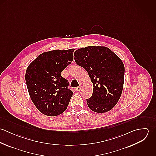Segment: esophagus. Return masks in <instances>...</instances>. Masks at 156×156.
I'll list each match as a JSON object with an SVG mask.
<instances>
[{"label": "esophagus", "instance_id": "esophagus-1", "mask_svg": "<svg viewBox=\"0 0 156 156\" xmlns=\"http://www.w3.org/2000/svg\"><path fill=\"white\" fill-rule=\"evenodd\" d=\"M82 85H80L79 87H76V88H75V90L76 91H80V89H82Z\"/></svg>", "mask_w": 156, "mask_h": 156}]
</instances>
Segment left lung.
<instances>
[{"mask_svg": "<svg viewBox=\"0 0 156 156\" xmlns=\"http://www.w3.org/2000/svg\"><path fill=\"white\" fill-rule=\"evenodd\" d=\"M77 65L84 68L93 84L91 97L87 100L89 109L97 113L111 111L121 95L124 80L122 60L105 46H88L74 52Z\"/></svg>", "mask_w": 156, "mask_h": 156, "instance_id": "obj_1", "label": "left lung"}]
</instances>
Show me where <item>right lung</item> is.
I'll return each mask as SVG.
<instances>
[{
    "label": "right lung",
    "instance_id": "1",
    "mask_svg": "<svg viewBox=\"0 0 156 156\" xmlns=\"http://www.w3.org/2000/svg\"><path fill=\"white\" fill-rule=\"evenodd\" d=\"M74 49L53 50L40 54L27 68L25 80L29 96L45 115L55 116L67 109L73 92L61 73L73 61Z\"/></svg>",
    "mask_w": 156,
    "mask_h": 156
}]
</instances>
